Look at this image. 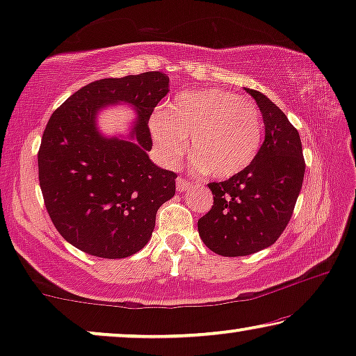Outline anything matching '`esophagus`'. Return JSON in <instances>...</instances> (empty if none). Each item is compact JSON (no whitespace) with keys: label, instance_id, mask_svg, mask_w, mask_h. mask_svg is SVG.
<instances>
[{"label":"esophagus","instance_id":"obj_1","mask_svg":"<svg viewBox=\"0 0 356 356\" xmlns=\"http://www.w3.org/2000/svg\"><path fill=\"white\" fill-rule=\"evenodd\" d=\"M186 189H189V181H188L186 178L178 177L177 178V191L183 193V191H186Z\"/></svg>","mask_w":356,"mask_h":356}]
</instances>
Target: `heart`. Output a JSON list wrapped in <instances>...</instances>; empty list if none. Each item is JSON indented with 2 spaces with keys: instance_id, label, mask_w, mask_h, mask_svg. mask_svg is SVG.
Returning <instances> with one entry per match:
<instances>
[{
  "instance_id": "1",
  "label": "heart",
  "mask_w": 356,
  "mask_h": 356,
  "mask_svg": "<svg viewBox=\"0 0 356 356\" xmlns=\"http://www.w3.org/2000/svg\"><path fill=\"white\" fill-rule=\"evenodd\" d=\"M160 155L175 160L188 147L193 163L211 178H230L250 167L262 144L259 110L222 89L188 90L150 118Z\"/></svg>"
}]
</instances>
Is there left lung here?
<instances>
[{
  "label": "left lung",
  "mask_w": 356,
  "mask_h": 356,
  "mask_svg": "<svg viewBox=\"0 0 356 356\" xmlns=\"http://www.w3.org/2000/svg\"><path fill=\"white\" fill-rule=\"evenodd\" d=\"M245 90L259 106L266 139L250 167L225 181L207 184L213 206L197 220L204 245L225 257L250 256L279 240L305 177L298 131L264 94Z\"/></svg>",
  "instance_id": "8db88e82"
}]
</instances>
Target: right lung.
Listing matches in <instances>:
<instances>
[{
	"mask_svg": "<svg viewBox=\"0 0 356 356\" xmlns=\"http://www.w3.org/2000/svg\"><path fill=\"white\" fill-rule=\"evenodd\" d=\"M159 71L94 81L53 111L38 149V181L53 225L87 254L123 259L152 236L159 207L175 196L177 173L150 162L149 118L168 94ZM129 103L138 118L129 140L95 126L106 104Z\"/></svg>",
	"mask_w": 356,
	"mask_h": 356,
	"instance_id": "1",
	"label": "right lung"
}]
</instances>
